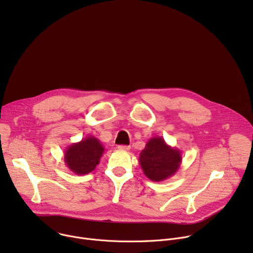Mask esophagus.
I'll return each instance as SVG.
<instances>
[{"mask_svg":"<svg viewBox=\"0 0 253 253\" xmlns=\"http://www.w3.org/2000/svg\"><path fill=\"white\" fill-rule=\"evenodd\" d=\"M118 149L122 150V151H128V150H130V146H128V145H119Z\"/></svg>","mask_w":253,"mask_h":253,"instance_id":"esophagus-1","label":"esophagus"}]
</instances>
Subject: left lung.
<instances>
[{"instance_id":"left-lung-1","label":"left lung","mask_w":253,"mask_h":253,"mask_svg":"<svg viewBox=\"0 0 253 253\" xmlns=\"http://www.w3.org/2000/svg\"><path fill=\"white\" fill-rule=\"evenodd\" d=\"M181 162V151L168 145L160 136L152 137L139 156L143 173L153 182H160L172 177Z\"/></svg>"}]
</instances>
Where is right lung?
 Returning <instances> with one entry per match:
<instances>
[{
	"instance_id": "1",
	"label": "right lung",
	"mask_w": 253,
	"mask_h": 253,
	"mask_svg": "<svg viewBox=\"0 0 253 253\" xmlns=\"http://www.w3.org/2000/svg\"><path fill=\"white\" fill-rule=\"evenodd\" d=\"M104 151L105 147L100 140L89 135L80 142L71 144L66 148L64 161L73 173L86 175L96 168Z\"/></svg>"
}]
</instances>
